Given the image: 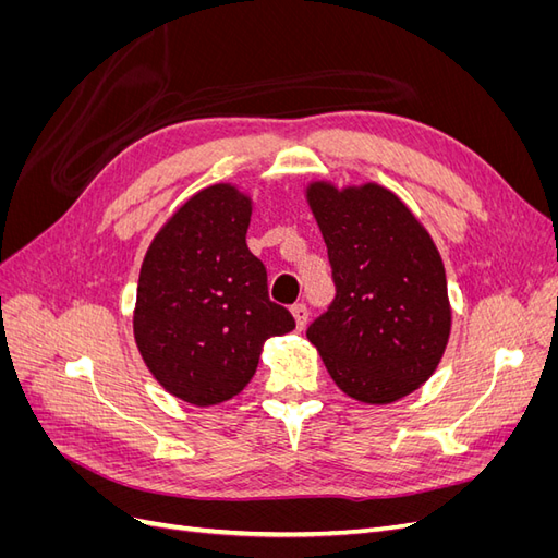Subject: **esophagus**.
Here are the masks:
<instances>
[{"mask_svg": "<svg viewBox=\"0 0 558 558\" xmlns=\"http://www.w3.org/2000/svg\"><path fill=\"white\" fill-rule=\"evenodd\" d=\"M291 314H293V318H295V326H298V330H302L307 326V318H310V312H307V307L302 305V302H295V305L291 307Z\"/></svg>", "mask_w": 558, "mask_h": 558, "instance_id": "esophagus-1", "label": "esophagus"}]
</instances>
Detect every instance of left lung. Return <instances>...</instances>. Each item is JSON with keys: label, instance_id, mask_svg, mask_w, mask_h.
Masks as SVG:
<instances>
[{"label": "left lung", "instance_id": "obj_1", "mask_svg": "<svg viewBox=\"0 0 558 558\" xmlns=\"http://www.w3.org/2000/svg\"><path fill=\"white\" fill-rule=\"evenodd\" d=\"M328 248L335 298L307 328L332 381L369 404L424 384L449 337L440 253L412 211L377 183L307 191Z\"/></svg>", "mask_w": 558, "mask_h": 558}]
</instances>
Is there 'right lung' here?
Wrapping results in <instances>:
<instances>
[{
    "instance_id": "add662e5",
    "label": "right lung",
    "mask_w": 558,
    "mask_h": 558,
    "mask_svg": "<svg viewBox=\"0 0 558 558\" xmlns=\"http://www.w3.org/2000/svg\"><path fill=\"white\" fill-rule=\"evenodd\" d=\"M248 216L246 195L211 185L167 221L142 263L134 340L167 391L199 408L238 396L267 337L295 328L246 246Z\"/></svg>"
}]
</instances>
